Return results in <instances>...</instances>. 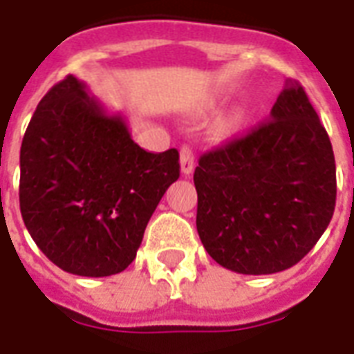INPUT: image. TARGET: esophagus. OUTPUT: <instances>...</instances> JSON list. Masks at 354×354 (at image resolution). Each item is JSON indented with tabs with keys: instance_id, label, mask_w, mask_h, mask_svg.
Segmentation results:
<instances>
[{
	"instance_id": "34e87169",
	"label": "esophagus",
	"mask_w": 354,
	"mask_h": 354,
	"mask_svg": "<svg viewBox=\"0 0 354 354\" xmlns=\"http://www.w3.org/2000/svg\"><path fill=\"white\" fill-rule=\"evenodd\" d=\"M180 165H182V174L183 176H189L194 169V154L193 149L189 145H183L182 150H180Z\"/></svg>"
}]
</instances>
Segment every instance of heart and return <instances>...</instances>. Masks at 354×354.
<instances>
[{"label":"heart","mask_w":354,"mask_h":354,"mask_svg":"<svg viewBox=\"0 0 354 354\" xmlns=\"http://www.w3.org/2000/svg\"><path fill=\"white\" fill-rule=\"evenodd\" d=\"M232 127H233L232 119H227V121H222L221 124L216 127V133H218V136H226V133L232 130Z\"/></svg>","instance_id":"heart-1"}]
</instances>
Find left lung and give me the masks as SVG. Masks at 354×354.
<instances>
[{"label":"left lung","instance_id":"1","mask_svg":"<svg viewBox=\"0 0 354 354\" xmlns=\"http://www.w3.org/2000/svg\"><path fill=\"white\" fill-rule=\"evenodd\" d=\"M196 230L205 252L246 275L299 263L336 204L333 145L307 93L288 80L268 121L200 156Z\"/></svg>","mask_w":354,"mask_h":354}]
</instances>
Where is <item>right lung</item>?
I'll use <instances>...</instances> for the list:
<instances>
[{
  "label": "right lung",
  "mask_w": 354,
  "mask_h": 354,
  "mask_svg": "<svg viewBox=\"0 0 354 354\" xmlns=\"http://www.w3.org/2000/svg\"><path fill=\"white\" fill-rule=\"evenodd\" d=\"M180 154L133 143L127 119L108 113L68 75L47 91L19 150V209L36 246L64 272L119 274L171 183Z\"/></svg>",
  "instance_id": "right-lung-1"
}]
</instances>
